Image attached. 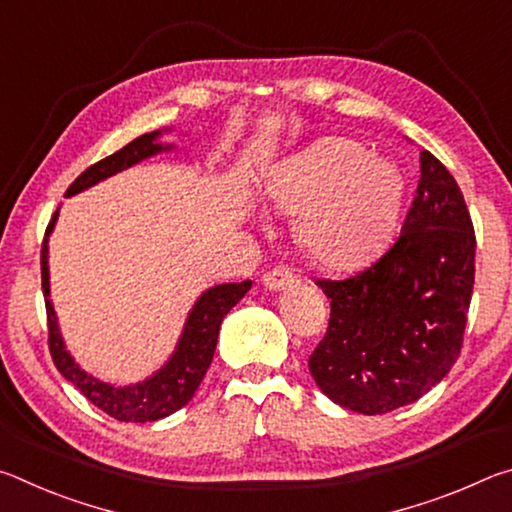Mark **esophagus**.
Here are the masks:
<instances>
[{"label":"esophagus","instance_id":"obj_1","mask_svg":"<svg viewBox=\"0 0 512 512\" xmlns=\"http://www.w3.org/2000/svg\"><path fill=\"white\" fill-rule=\"evenodd\" d=\"M262 282H264L266 289L284 291V289H291L293 284H296V275H293L289 268H273V271L264 273Z\"/></svg>","mask_w":512,"mask_h":512}]
</instances>
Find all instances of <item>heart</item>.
I'll return each mask as SVG.
<instances>
[{"mask_svg": "<svg viewBox=\"0 0 512 512\" xmlns=\"http://www.w3.org/2000/svg\"><path fill=\"white\" fill-rule=\"evenodd\" d=\"M266 196L296 214V239L329 268L370 259L391 237L404 201V176L361 142L323 137L271 169Z\"/></svg>", "mask_w": 512, "mask_h": 512, "instance_id": "heart-1", "label": "heart"}]
</instances>
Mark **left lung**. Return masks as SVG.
I'll return each mask as SVG.
<instances>
[{"label": "left lung", "mask_w": 512, "mask_h": 512, "mask_svg": "<svg viewBox=\"0 0 512 512\" xmlns=\"http://www.w3.org/2000/svg\"><path fill=\"white\" fill-rule=\"evenodd\" d=\"M474 225L452 173L420 153L400 239L345 280H316L329 327L309 372L329 400L379 415L420 400L461 354L474 287Z\"/></svg>", "instance_id": "1"}]
</instances>
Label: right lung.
Instances as JSON below:
<instances>
[{
  "mask_svg": "<svg viewBox=\"0 0 512 512\" xmlns=\"http://www.w3.org/2000/svg\"><path fill=\"white\" fill-rule=\"evenodd\" d=\"M162 131H153L140 135L124 149L108 155V158L99 160L97 164L85 169L72 185L67 187L65 196H74L88 189L92 185L101 183L115 173L124 171L133 164L142 162L151 155H158L164 151H171L173 144L160 142ZM58 219V210L51 216L47 225L45 241H42L40 250V268H42V293H45V307H47V327H49V352L54 359L60 375L79 388V391L88 397V400L99 406L103 413L119 422H155L167 415L176 413L178 409L192 400L196 388L201 386L207 368H210L216 339H219V329L223 318L228 311L237 305V302L246 296L253 282H230V284H216V287L201 293L196 305L189 311L185 320L183 334L173 350L171 359L164 366L146 377L140 384L133 386H115L106 384L97 377L85 372L79 363L72 359L67 352L63 336L58 329V318L54 305L49 300V235L54 230Z\"/></svg>",
  "mask_w": 512,
  "mask_h": 512,
  "instance_id": "right-lung-1",
  "label": "right lung"
}]
</instances>
